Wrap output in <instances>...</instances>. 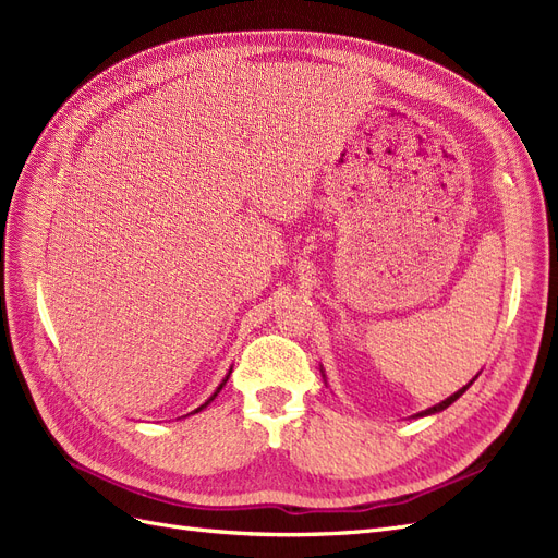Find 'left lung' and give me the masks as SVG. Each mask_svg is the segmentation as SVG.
I'll return each mask as SVG.
<instances>
[{
	"mask_svg": "<svg viewBox=\"0 0 558 558\" xmlns=\"http://www.w3.org/2000/svg\"><path fill=\"white\" fill-rule=\"evenodd\" d=\"M320 377H324V381L328 384V377H326V369H324V365H320ZM477 377H480V373H477L475 377H472V379H470V381H468V384H465L463 388H459V391H456V393H451V396H449V398H445L442 402H437V404H433V408H428V410H421V412H416V414H414L412 418H421V416H430V414H437V412H442V410H447L451 402H456V400H459V398H461V396H463V393L468 391V388H470L472 384H475V379H477Z\"/></svg>",
	"mask_w": 558,
	"mask_h": 558,
	"instance_id": "left-lung-1",
	"label": "left lung"
}]
</instances>
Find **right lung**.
Listing matches in <instances>:
<instances>
[{
    "label": "right lung",
    "mask_w": 558,
    "mask_h": 558,
    "mask_svg": "<svg viewBox=\"0 0 558 558\" xmlns=\"http://www.w3.org/2000/svg\"><path fill=\"white\" fill-rule=\"evenodd\" d=\"M230 373H232V367H230V369H228V373H226V377H223V381H221V384H218V386H216V391H214V393H211V396H209V398H207V400H205V402H202V404H199V408H197V410H193V412H191V414H197V412H202V410H205V408H207V404H209V402H211V400H214V398H216V396H218V393H221V388H223V386H226V381H228V379H230Z\"/></svg>",
    "instance_id": "1"
}]
</instances>
